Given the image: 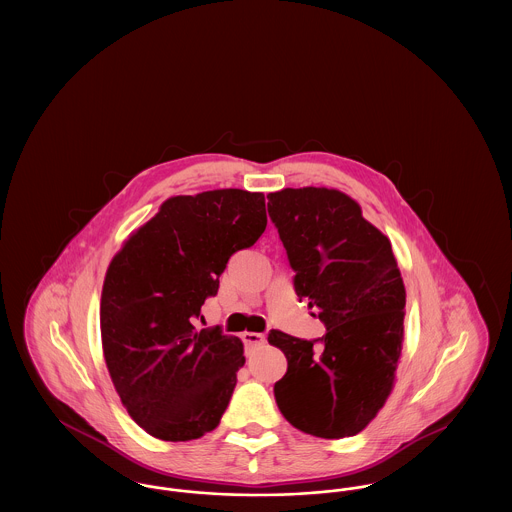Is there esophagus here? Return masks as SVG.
<instances>
[{"label":"esophagus","instance_id":"34e87169","mask_svg":"<svg viewBox=\"0 0 512 512\" xmlns=\"http://www.w3.org/2000/svg\"><path fill=\"white\" fill-rule=\"evenodd\" d=\"M242 340L245 341V345H261L265 343V336L259 332H244Z\"/></svg>","mask_w":512,"mask_h":512}]
</instances>
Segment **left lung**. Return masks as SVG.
I'll use <instances>...</instances> for the list:
<instances>
[{
	"mask_svg": "<svg viewBox=\"0 0 512 512\" xmlns=\"http://www.w3.org/2000/svg\"><path fill=\"white\" fill-rule=\"evenodd\" d=\"M267 197L295 293L326 326L322 347L268 334L288 359L274 384L278 409L315 438L355 436L386 405L403 349L407 292L391 242L340 190L284 188Z\"/></svg>",
	"mask_w": 512,
	"mask_h": 512,
	"instance_id": "1",
	"label": "left lung"
}]
</instances>
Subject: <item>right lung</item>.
Returning <instances> with one entry per match:
<instances>
[{"label":"right lung","instance_id":"add662e5","mask_svg":"<svg viewBox=\"0 0 512 512\" xmlns=\"http://www.w3.org/2000/svg\"><path fill=\"white\" fill-rule=\"evenodd\" d=\"M267 228L265 194L238 188L174 195L134 230L105 272L103 357L124 409L149 436L213 432L244 366V343L197 328L232 253Z\"/></svg>","mask_w":512,"mask_h":512}]
</instances>
